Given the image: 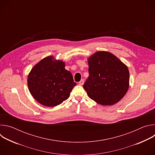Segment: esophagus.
Listing matches in <instances>:
<instances>
[{
    "label": "esophagus",
    "instance_id": "34e87169",
    "mask_svg": "<svg viewBox=\"0 0 155 155\" xmlns=\"http://www.w3.org/2000/svg\"><path fill=\"white\" fill-rule=\"evenodd\" d=\"M84 84V80H81V81L79 82V84L80 85H83Z\"/></svg>",
    "mask_w": 155,
    "mask_h": 155
}]
</instances>
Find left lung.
Instances as JSON below:
<instances>
[{"instance_id": "1", "label": "left lung", "mask_w": 155, "mask_h": 155, "mask_svg": "<svg viewBox=\"0 0 155 155\" xmlns=\"http://www.w3.org/2000/svg\"><path fill=\"white\" fill-rule=\"evenodd\" d=\"M89 77L83 87L90 99L102 105L118 102L129 86L127 65L112 53L100 51L87 59Z\"/></svg>"}]
</instances>
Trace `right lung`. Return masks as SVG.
Segmentation results:
<instances>
[{"label":"right lung","mask_w":155,"mask_h":155,"mask_svg":"<svg viewBox=\"0 0 155 155\" xmlns=\"http://www.w3.org/2000/svg\"><path fill=\"white\" fill-rule=\"evenodd\" d=\"M75 85L72 74L65 69V62L53 56L36 64L28 77L31 95L46 107L57 106L68 99Z\"/></svg>","instance_id":"obj_1"}]
</instances>
